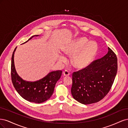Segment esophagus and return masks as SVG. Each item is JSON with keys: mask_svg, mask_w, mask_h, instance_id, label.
Instances as JSON below:
<instances>
[{"mask_svg": "<svg viewBox=\"0 0 128 128\" xmlns=\"http://www.w3.org/2000/svg\"><path fill=\"white\" fill-rule=\"evenodd\" d=\"M63 74L64 76H68L70 75V74H69V72L67 70H64V72H63Z\"/></svg>", "mask_w": 128, "mask_h": 128, "instance_id": "obj_1", "label": "esophagus"}]
</instances>
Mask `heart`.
<instances>
[{
    "instance_id": "heart-1",
    "label": "heart",
    "mask_w": 128,
    "mask_h": 128,
    "mask_svg": "<svg viewBox=\"0 0 128 128\" xmlns=\"http://www.w3.org/2000/svg\"><path fill=\"white\" fill-rule=\"evenodd\" d=\"M98 46L94 41L88 42L87 38L79 37L72 40L65 45L63 52L69 56H73L71 62L77 69H84L88 67L94 61L97 54ZM61 62H65L67 58L63 55L58 56Z\"/></svg>"
}]
</instances>
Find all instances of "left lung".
<instances>
[{"label": "left lung", "mask_w": 128, "mask_h": 128, "mask_svg": "<svg viewBox=\"0 0 128 128\" xmlns=\"http://www.w3.org/2000/svg\"><path fill=\"white\" fill-rule=\"evenodd\" d=\"M104 57L92 62L88 67L73 72L71 92L76 101L88 104L97 102L110 91L118 71V60L108 48Z\"/></svg>", "instance_id": "1"}]
</instances>
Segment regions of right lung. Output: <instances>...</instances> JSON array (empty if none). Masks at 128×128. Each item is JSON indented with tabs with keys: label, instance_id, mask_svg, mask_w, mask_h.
Wrapping results in <instances>:
<instances>
[{
	"label": "right lung",
	"instance_id": "add662e5",
	"mask_svg": "<svg viewBox=\"0 0 128 128\" xmlns=\"http://www.w3.org/2000/svg\"><path fill=\"white\" fill-rule=\"evenodd\" d=\"M39 36H32L24 43L32 37ZM16 48H15L13 53L11 61L12 81L15 90L23 98L28 102L40 104L46 101L53 94L57 81L61 76L62 71L51 72L42 78L34 82L24 80L18 75L15 67L14 58Z\"/></svg>",
	"mask_w": 128,
	"mask_h": 128
}]
</instances>
